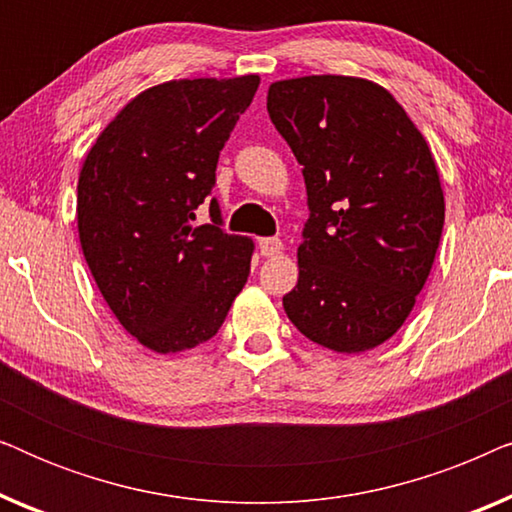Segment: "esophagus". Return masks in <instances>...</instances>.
<instances>
[{
  "mask_svg": "<svg viewBox=\"0 0 512 512\" xmlns=\"http://www.w3.org/2000/svg\"><path fill=\"white\" fill-rule=\"evenodd\" d=\"M282 240H279V237H261V240H258V249H261V254L263 256H275V254H279V251H282Z\"/></svg>",
  "mask_w": 512,
  "mask_h": 512,
  "instance_id": "34e87169",
  "label": "esophagus"
}]
</instances>
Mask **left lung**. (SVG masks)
Returning <instances> with one entry per match:
<instances>
[{"label":"left lung","mask_w":512,"mask_h":512,"mask_svg":"<svg viewBox=\"0 0 512 512\" xmlns=\"http://www.w3.org/2000/svg\"><path fill=\"white\" fill-rule=\"evenodd\" d=\"M268 114L303 165L310 209L284 310L321 347L382 345L408 319L443 235L429 146L387 90L352 76L272 83Z\"/></svg>","instance_id":"left-lung-1"}]
</instances>
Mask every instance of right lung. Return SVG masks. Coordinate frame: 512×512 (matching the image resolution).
I'll use <instances>...</instances> for the list:
<instances>
[{
    "mask_svg": "<svg viewBox=\"0 0 512 512\" xmlns=\"http://www.w3.org/2000/svg\"><path fill=\"white\" fill-rule=\"evenodd\" d=\"M256 74L144 90L88 151L76 219L86 263L125 331L158 354L214 338L249 277L254 244L223 230L216 163ZM207 201L212 224L195 227Z\"/></svg>",
    "mask_w": 512,
    "mask_h": 512,
    "instance_id": "obj_1",
    "label": "right lung"
}]
</instances>
